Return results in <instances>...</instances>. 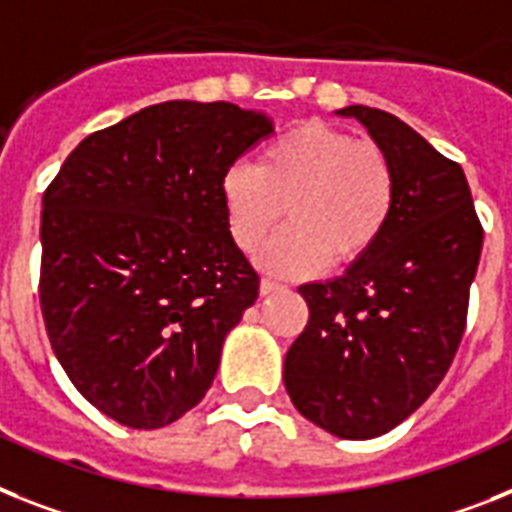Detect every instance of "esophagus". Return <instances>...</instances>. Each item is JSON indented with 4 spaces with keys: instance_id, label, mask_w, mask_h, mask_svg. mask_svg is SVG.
<instances>
[{
    "instance_id": "1",
    "label": "esophagus",
    "mask_w": 512,
    "mask_h": 512,
    "mask_svg": "<svg viewBox=\"0 0 512 512\" xmlns=\"http://www.w3.org/2000/svg\"><path fill=\"white\" fill-rule=\"evenodd\" d=\"M280 290H285V287H282L280 282H272V280H261V285H259V293H261V295L280 293Z\"/></svg>"
}]
</instances>
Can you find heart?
I'll return each instance as SVG.
<instances>
[{
  "label": "heart",
  "instance_id": "b5f03b06",
  "mask_svg": "<svg viewBox=\"0 0 512 512\" xmlns=\"http://www.w3.org/2000/svg\"><path fill=\"white\" fill-rule=\"evenodd\" d=\"M219 201L240 251L253 253L287 214L290 230L259 253L274 274H308L361 264L390 227L398 172L374 141L322 120L295 125L259 154L256 167L222 175Z\"/></svg>",
  "mask_w": 512,
  "mask_h": 512
}]
</instances>
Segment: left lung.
<instances>
[{
  "label": "left lung",
  "mask_w": 512,
  "mask_h": 512,
  "mask_svg": "<svg viewBox=\"0 0 512 512\" xmlns=\"http://www.w3.org/2000/svg\"><path fill=\"white\" fill-rule=\"evenodd\" d=\"M335 114L390 154L398 204L361 264L298 287L308 324L287 350L285 390L324 432L371 439L403 424L450 369L484 232L460 164L411 125L361 104Z\"/></svg>",
  "instance_id": "1"
}]
</instances>
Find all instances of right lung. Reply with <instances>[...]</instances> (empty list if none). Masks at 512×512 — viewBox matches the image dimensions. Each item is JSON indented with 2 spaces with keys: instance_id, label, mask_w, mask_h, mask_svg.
Returning <instances> with one entry per match:
<instances>
[{
  "instance_id": "add662e5",
  "label": "right lung",
  "mask_w": 512,
  "mask_h": 512,
  "mask_svg": "<svg viewBox=\"0 0 512 512\" xmlns=\"http://www.w3.org/2000/svg\"><path fill=\"white\" fill-rule=\"evenodd\" d=\"M272 130L230 101H164L83 138L46 188V332L80 395L117 424H172L217 377L259 295L219 183Z\"/></svg>"
}]
</instances>
